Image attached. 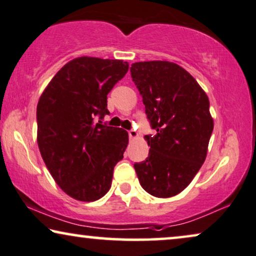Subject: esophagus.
I'll use <instances>...</instances> for the list:
<instances>
[{
  "label": "esophagus",
  "mask_w": 256,
  "mask_h": 256,
  "mask_svg": "<svg viewBox=\"0 0 256 256\" xmlns=\"http://www.w3.org/2000/svg\"><path fill=\"white\" fill-rule=\"evenodd\" d=\"M128 137H130V139H134L138 137V132L136 130H130L128 131Z\"/></svg>",
  "instance_id": "esophagus-1"
}]
</instances>
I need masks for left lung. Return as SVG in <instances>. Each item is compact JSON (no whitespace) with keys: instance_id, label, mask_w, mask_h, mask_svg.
<instances>
[{"instance_id":"left-lung-1","label":"left lung","mask_w":256,"mask_h":256,"mask_svg":"<svg viewBox=\"0 0 256 256\" xmlns=\"http://www.w3.org/2000/svg\"><path fill=\"white\" fill-rule=\"evenodd\" d=\"M130 71L156 131L145 136L148 156L134 164L136 173L151 196H174L190 185L206 159L214 126L208 97L176 63L137 62Z\"/></svg>"}]
</instances>
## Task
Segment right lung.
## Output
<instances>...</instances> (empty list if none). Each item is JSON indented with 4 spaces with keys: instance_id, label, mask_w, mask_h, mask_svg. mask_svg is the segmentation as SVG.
Returning <instances> with one entry per match:
<instances>
[{
    "instance_id": "add662e5",
    "label": "right lung",
    "mask_w": 256,
    "mask_h": 256,
    "mask_svg": "<svg viewBox=\"0 0 256 256\" xmlns=\"http://www.w3.org/2000/svg\"><path fill=\"white\" fill-rule=\"evenodd\" d=\"M128 70L120 60L78 57L54 74L37 104V144L54 182L74 199L96 202L108 192L128 134L103 124L108 94Z\"/></svg>"
}]
</instances>
